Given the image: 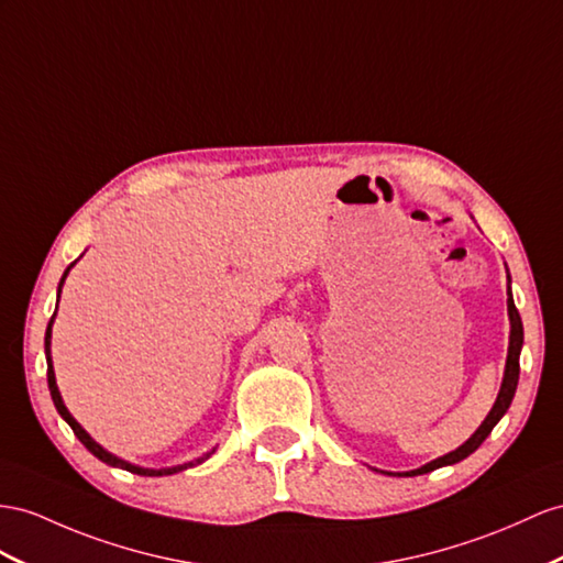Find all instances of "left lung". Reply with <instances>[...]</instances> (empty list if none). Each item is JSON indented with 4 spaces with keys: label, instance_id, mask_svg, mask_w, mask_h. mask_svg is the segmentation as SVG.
Listing matches in <instances>:
<instances>
[{
    "label": "left lung",
    "instance_id": "1",
    "mask_svg": "<svg viewBox=\"0 0 563 563\" xmlns=\"http://www.w3.org/2000/svg\"><path fill=\"white\" fill-rule=\"evenodd\" d=\"M509 273V271H507ZM509 278V276H507ZM507 311H509V352H507V366H504V378H501V387H499V395L495 399L493 409H489V413L485 416V421L478 426V430L473 432V435L456 446L454 452L444 454V456H438L432 459L430 464L421 466V468H413V471H405V473H390V471H380L385 475H423V473H430L435 468H442V466H452V464H459L461 459H466L468 454H473L478 446L485 442V438L493 432V428L499 423V419L504 413L509 411L511 407V399L516 395V385H518V373H521V366H518V356H521V347H523V323H521V316H518V309L514 305V295H511V278H509V285H507Z\"/></svg>",
    "mask_w": 563,
    "mask_h": 563
}]
</instances>
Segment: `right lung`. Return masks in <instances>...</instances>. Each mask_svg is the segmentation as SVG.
I'll use <instances>...</instances> for the list:
<instances>
[{
  "label": "right lung",
  "instance_id": "add662e5",
  "mask_svg": "<svg viewBox=\"0 0 563 563\" xmlns=\"http://www.w3.org/2000/svg\"><path fill=\"white\" fill-rule=\"evenodd\" d=\"M78 262V258H76ZM76 262L70 264L66 271H64V276H62V280H59V287H56V297L62 295V287H64V280H66V276H68V271L76 266ZM56 307H59V299H56ZM54 319H56V311H54V316L49 319V325H47V333H45V354H47V385H49V393H52V401H54V407H56V411L62 413V419L70 426V430L76 432V438L88 446V450L99 459V461H104V464H109V466H113V468H123V471H131V473H137V475H150V478H158V475H173V473H180V471H185V468H192V466H199V464H205V461L216 452V446L211 452H207L205 456H199V459H195V461H187V464H180V466H168V468H144V466H135V464H131V461H125V459H121V456H117V454H111V452H107L102 444L99 442H95L92 438H90V432L85 430L74 416H70V411L66 409V405H64V399H62V393H59V387H56V376H54V366H52V325H54Z\"/></svg>",
  "mask_w": 563,
  "mask_h": 563
}]
</instances>
